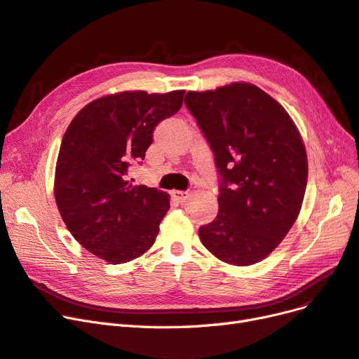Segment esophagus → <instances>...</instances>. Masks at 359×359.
I'll return each instance as SVG.
<instances>
[{
  "label": "esophagus",
  "instance_id": "esophagus-1",
  "mask_svg": "<svg viewBox=\"0 0 359 359\" xmlns=\"http://www.w3.org/2000/svg\"><path fill=\"white\" fill-rule=\"evenodd\" d=\"M171 196H172V200L182 204V203H184V201L188 200L189 192H187V191H172V192H171Z\"/></svg>",
  "mask_w": 359,
  "mask_h": 359
}]
</instances>
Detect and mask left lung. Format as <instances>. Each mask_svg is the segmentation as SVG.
Returning <instances> with one entry per match:
<instances>
[{
  "label": "left lung",
  "instance_id": "1",
  "mask_svg": "<svg viewBox=\"0 0 359 359\" xmlns=\"http://www.w3.org/2000/svg\"><path fill=\"white\" fill-rule=\"evenodd\" d=\"M220 176L219 213L200 228L217 259L248 266L271 255L293 226L308 183L300 133L283 106L247 83L188 91Z\"/></svg>",
  "mask_w": 359,
  "mask_h": 359
}]
</instances>
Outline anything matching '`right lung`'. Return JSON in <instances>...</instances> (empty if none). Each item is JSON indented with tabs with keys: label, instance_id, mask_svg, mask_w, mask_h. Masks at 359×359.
<instances>
[{
	"label": "right lung",
	"instance_id": "obj_1",
	"mask_svg": "<svg viewBox=\"0 0 359 359\" xmlns=\"http://www.w3.org/2000/svg\"><path fill=\"white\" fill-rule=\"evenodd\" d=\"M183 90L123 91L86 104L66 130L56 164L55 198L75 240L112 264L142 256L170 208L168 194L133 184L155 127L175 115Z\"/></svg>",
	"mask_w": 359,
	"mask_h": 359
}]
</instances>
